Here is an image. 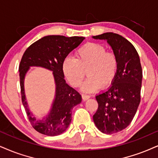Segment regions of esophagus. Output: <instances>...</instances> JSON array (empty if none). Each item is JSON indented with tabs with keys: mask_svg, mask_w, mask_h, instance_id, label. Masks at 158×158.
Wrapping results in <instances>:
<instances>
[{
	"mask_svg": "<svg viewBox=\"0 0 158 158\" xmlns=\"http://www.w3.org/2000/svg\"><path fill=\"white\" fill-rule=\"evenodd\" d=\"M89 98H90V96H89V95L82 94V99H83V100L85 101V100H88V99H89Z\"/></svg>",
	"mask_w": 158,
	"mask_h": 158,
	"instance_id": "1",
	"label": "esophagus"
}]
</instances>
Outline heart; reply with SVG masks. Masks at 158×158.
Masks as SVG:
<instances>
[{
  "label": "heart",
  "instance_id": "1",
  "mask_svg": "<svg viewBox=\"0 0 158 158\" xmlns=\"http://www.w3.org/2000/svg\"><path fill=\"white\" fill-rule=\"evenodd\" d=\"M74 58H66L62 63V71L70 84L75 87L81 85L85 75L89 77L82 86L85 92H93L110 85L117 74L118 59L116 54L106 51L102 44L85 43L76 50Z\"/></svg>",
  "mask_w": 158,
  "mask_h": 158
}]
</instances>
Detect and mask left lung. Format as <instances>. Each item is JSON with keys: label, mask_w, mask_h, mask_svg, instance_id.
I'll return each mask as SVG.
<instances>
[{"label": "left lung", "mask_w": 158, "mask_h": 158, "mask_svg": "<svg viewBox=\"0 0 158 158\" xmlns=\"http://www.w3.org/2000/svg\"><path fill=\"white\" fill-rule=\"evenodd\" d=\"M93 38L106 40L118 59L111 86L96 96L98 108L93 116L95 125L102 133H116L131 123L141 102V61L134 46L121 35L108 32Z\"/></svg>", "instance_id": "8db88e82"}]
</instances>
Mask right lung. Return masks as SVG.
I'll return each mask as SVG.
<instances>
[{
    "instance_id": "right-lung-1",
    "label": "right lung",
    "mask_w": 158,
    "mask_h": 158,
    "mask_svg": "<svg viewBox=\"0 0 158 158\" xmlns=\"http://www.w3.org/2000/svg\"><path fill=\"white\" fill-rule=\"evenodd\" d=\"M83 36L66 37L51 35L40 39L25 50L19 66L21 97L27 116L39 133L48 136L63 133L72 120L73 107L81 102L82 98L78 91L66 83L62 71V63L72 50L84 40ZM42 66L53 71L56 85V98L50 114L43 120H37L29 111L25 101L24 78L30 66Z\"/></svg>"
}]
</instances>
